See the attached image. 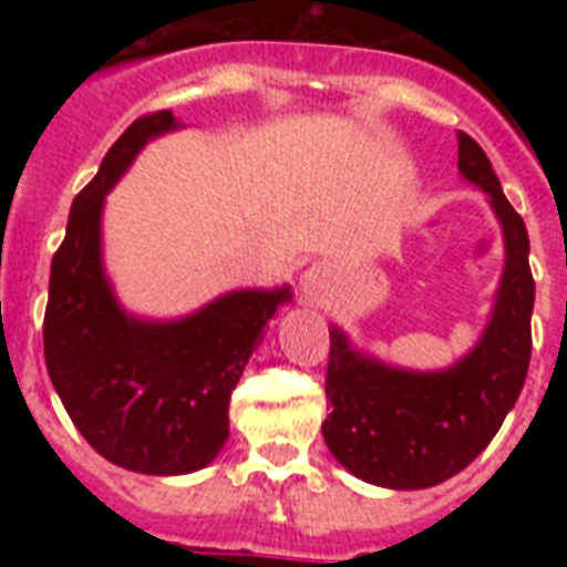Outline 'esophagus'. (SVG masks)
Here are the masks:
<instances>
[{"label":"esophagus","mask_w":567,"mask_h":567,"mask_svg":"<svg viewBox=\"0 0 567 567\" xmlns=\"http://www.w3.org/2000/svg\"><path fill=\"white\" fill-rule=\"evenodd\" d=\"M327 285H329V276H327V270H323V267H320V265L309 267V270L302 274V291L309 293V297H318V293L323 291Z\"/></svg>","instance_id":"34e87169"}]
</instances>
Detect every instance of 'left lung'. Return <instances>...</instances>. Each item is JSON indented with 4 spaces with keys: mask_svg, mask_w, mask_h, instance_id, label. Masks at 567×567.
<instances>
[{
    "mask_svg": "<svg viewBox=\"0 0 567 567\" xmlns=\"http://www.w3.org/2000/svg\"><path fill=\"white\" fill-rule=\"evenodd\" d=\"M458 171L492 196L503 223L506 267L492 323L450 371H396L350 350L332 329L327 368L329 417L323 439L332 456L364 483L430 488L474 462L518 400L533 350L527 226L503 196L492 162L471 135H458Z\"/></svg>",
    "mask_w": 567,
    "mask_h": 567,
    "instance_id": "obj_1",
    "label": "left lung"
}]
</instances>
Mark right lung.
Segmentation results:
<instances>
[{
    "instance_id": "1",
    "label": "right lung",
    "mask_w": 567,
    "mask_h": 567,
    "mask_svg": "<svg viewBox=\"0 0 567 567\" xmlns=\"http://www.w3.org/2000/svg\"><path fill=\"white\" fill-rule=\"evenodd\" d=\"M173 111L137 117L70 208L52 256L43 318L47 371L70 421L100 456L137 474H190L229 439V396L261 344L279 291H231L176 323L128 318L100 258V214L141 146L176 128Z\"/></svg>"
}]
</instances>
